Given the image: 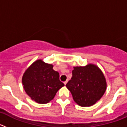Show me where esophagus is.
<instances>
[{
	"mask_svg": "<svg viewBox=\"0 0 127 127\" xmlns=\"http://www.w3.org/2000/svg\"><path fill=\"white\" fill-rule=\"evenodd\" d=\"M67 81H64V85H66V84H67Z\"/></svg>",
	"mask_w": 127,
	"mask_h": 127,
	"instance_id": "obj_1",
	"label": "esophagus"
}]
</instances>
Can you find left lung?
I'll return each instance as SVG.
<instances>
[{"label": "left lung", "mask_w": 127, "mask_h": 127, "mask_svg": "<svg viewBox=\"0 0 127 127\" xmlns=\"http://www.w3.org/2000/svg\"><path fill=\"white\" fill-rule=\"evenodd\" d=\"M71 79L66 86L74 100L82 107L94 105L100 99L106 90V81L101 70L96 65L75 67Z\"/></svg>", "instance_id": "obj_1"}]
</instances>
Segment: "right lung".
Masks as SVG:
<instances>
[{
  "instance_id": "1",
  "label": "right lung",
  "mask_w": 127,
  "mask_h": 127,
  "mask_svg": "<svg viewBox=\"0 0 127 127\" xmlns=\"http://www.w3.org/2000/svg\"><path fill=\"white\" fill-rule=\"evenodd\" d=\"M51 64L37 60L25 71L22 78L23 88L30 98L39 104L51 101L57 91L64 86L58 72Z\"/></svg>"
}]
</instances>
